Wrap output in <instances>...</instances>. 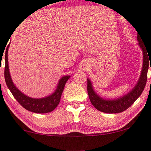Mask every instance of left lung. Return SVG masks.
Masks as SVG:
<instances>
[{
  "label": "left lung",
  "instance_id": "obj_1",
  "mask_svg": "<svg viewBox=\"0 0 151 151\" xmlns=\"http://www.w3.org/2000/svg\"><path fill=\"white\" fill-rule=\"evenodd\" d=\"M137 38L138 41L137 44L143 53V65L138 81L129 93L114 99L104 98L95 92L91 80L89 78L87 79V90L90 100L95 108L100 111L107 114H117L123 112L128 109L137 100L144 91L147 81V73L149 67V61H150V53L146 49V46L143 43L142 36L137 35Z\"/></svg>",
  "mask_w": 151,
  "mask_h": 151
}]
</instances>
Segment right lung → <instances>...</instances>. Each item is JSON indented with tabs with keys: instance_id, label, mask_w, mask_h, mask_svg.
Returning <instances> with one entry per match:
<instances>
[{
	"instance_id": "add662e5",
	"label": "right lung",
	"mask_w": 151,
	"mask_h": 151,
	"mask_svg": "<svg viewBox=\"0 0 151 151\" xmlns=\"http://www.w3.org/2000/svg\"><path fill=\"white\" fill-rule=\"evenodd\" d=\"M10 44V43H9ZM9 44L7 46L5 51V79L6 84L13 96L16 99L23 107L29 111L37 114H46L52 111L56 108L60 102V98L63 91L66 82L70 79V75L63 76L59 79L56 88L51 95L44 97L42 98H30L28 95L23 93L19 89L17 88L13 83L12 77L9 70L8 64V49Z\"/></svg>"
}]
</instances>
